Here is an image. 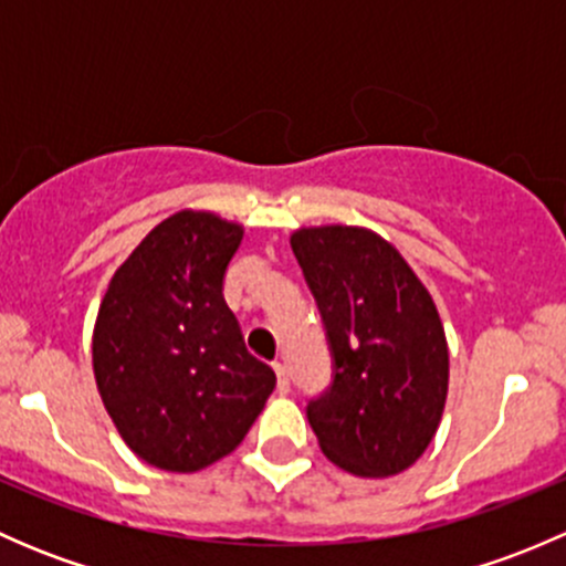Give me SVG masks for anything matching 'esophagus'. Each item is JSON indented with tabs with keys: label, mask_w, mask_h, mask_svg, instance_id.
<instances>
[{
	"label": "esophagus",
	"mask_w": 566,
	"mask_h": 566,
	"mask_svg": "<svg viewBox=\"0 0 566 566\" xmlns=\"http://www.w3.org/2000/svg\"><path fill=\"white\" fill-rule=\"evenodd\" d=\"M273 373H276V380H279V391H290V378H287V367H284L282 361H273Z\"/></svg>",
	"instance_id": "1"
}]
</instances>
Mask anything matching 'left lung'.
<instances>
[{"label": "left lung", "instance_id": "8db88e82", "mask_svg": "<svg viewBox=\"0 0 566 566\" xmlns=\"http://www.w3.org/2000/svg\"><path fill=\"white\" fill-rule=\"evenodd\" d=\"M290 247L334 353V384L306 408L319 449L356 476L402 473L436 438L449 394L436 301L367 227H301Z\"/></svg>", "mask_w": 566, "mask_h": 566}]
</instances>
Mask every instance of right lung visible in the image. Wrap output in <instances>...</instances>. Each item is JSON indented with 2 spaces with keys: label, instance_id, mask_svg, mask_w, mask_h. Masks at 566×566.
Instances as JSON below:
<instances>
[{
  "label": "right lung",
  "instance_id": "right-lung-1",
  "mask_svg": "<svg viewBox=\"0 0 566 566\" xmlns=\"http://www.w3.org/2000/svg\"><path fill=\"white\" fill-rule=\"evenodd\" d=\"M243 227L177 210L114 271L93 328V373L130 452L193 473L241 447L276 375L247 350L224 273Z\"/></svg>",
  "mask_w": 566,
  "mask_h": 566
}]
</instances>
